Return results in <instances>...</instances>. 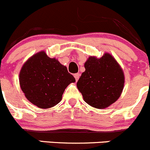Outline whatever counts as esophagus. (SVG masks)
Returning <instances> with one entry per match:
<instances>
[{
  "label": "esophagus",
  "mask_w": 150,
  "mask_h": 150,
  "mask_svg": "<svg viewBox=\"0 0 150 150\" xmlns=\"http://www.w3.org/2000/svg\"><path fill=\"white\" fill-rule=\"evenodd\" d=\"M79 76H80L79 74H75L74 77H75V79H76V81H78V79H79Z\"/></svg>",
  "instance_id": "esophagus-1"
}]
</instances>
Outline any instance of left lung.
Returning a JSON list of instances; mask_svg holds the SVG:
<instances>
[{"label":"left lung","instance_id":"8db88e82","mask_svg":"<svg viewBox=\"0 0 150 150\" xmlns=\"http://www.w3.org/2000/svg\"><path fill=\"white\" fill-rule=\"evenodd\" d=\"M76 84L84 101L100 109L116 102L123 90L125 75L115 57L108 52L100 58L90 56Z\"/></svg>","mask_w":150,"mask_h":150}]
</instances>
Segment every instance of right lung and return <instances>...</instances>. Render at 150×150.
<instances>
[{"mask_svg":"<svg viewBox=\"0 0 150 150\" xmlns=\"http://www.w3.org/2000/svg\"><path fill=\"white\" fill-rule=\"evenodd\" d=\"M19 81L25 98L40 109H49L60 103L65 89L75 78L66 66L44 51L31 56L23 64Z\"/></svg>","mask_w":150,"mask_h":150,"instance_id":"right-lung-1","label":"right lung"}]
</instances>
